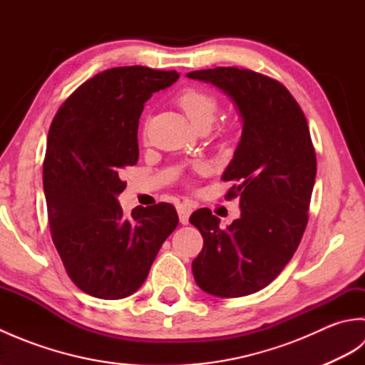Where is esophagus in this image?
I'll use <instances>...</instances> for the list:
<instances>
[{
    "label": "esophagus",
    "mask_w": 365,
    "mask_h": 365,
    "mask_svg": "<svg viewBox=\"0 0 365 365\" xmlns=\"http://www.w3.org/2000/svg\"><path fill=\"white\" fill-rule=\"evenodd\" d=\"M192 212L191 205L188 204H180L177 205V213H178V220H180V222L183 224V226H187V224L190 222V215Z\"/></svg>",
    "instance_id": "1"
}]
</instances>
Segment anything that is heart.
I'll list each match as a JSON object with an SVG mask.
<instances>
[{"instance_id": "1", "label": "heart", "mask_w": 365, "mask_h": 365, "mask_svg": "<svg viewBox=\"0 0 365 365\" xmlns=\"http://www.w3.org/2000/svg\"><path fill=\"white\" fill-rule=\"evenodd\" d=\"M178 106L187 115L192 127H197L200 123L212 125V122L218 111V102L213 96L200 89H187L178 96Z\"/></svg>"}]
</instances>
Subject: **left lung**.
<instances>
[{
  "label": "left lung",
  "instance_id": "8db88e82",
  "mask_svg": "<svg viewBox=\"0 0 365 365\" xmlns=\"http://www.w3.org/2000/svg\"><path fill=\"white\" fill-rule=\"evenodd\" d=\"M187 76L224 92L243 125L221 177L235 182L226 197L240 199L242 215L226 229L208 208L191 215L204 238L192 274L205 293L246 297L277 277L304 234L317 174L311 133L297 100L273 78L237 67Z\"/></svg>",
  "mask_w": 365,
  "mask_h": 365
}]
</instances>
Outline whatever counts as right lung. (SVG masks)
Listing matches in <instances>:
<instances>
[{"label": "right lung", "mask_w": 365, "mask_h": 365, "mask_svg": "<svg viewBox=\"0 0 365 365\" xmlns=\"http://www.w3.org/2000/svg\"><path fill=\"white\" fill-rule=\"evenodd\" d=\"M177 80L175 71L110 68L83 83L51 122L43 161L51 238L73 284L96 298L133 294L178 224L170 204L125 216L118 200L122 169L139 157L144 103Z\"/></svg>", "instance_id": "add662e5"}]
</instances>
